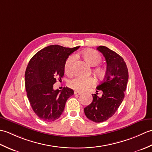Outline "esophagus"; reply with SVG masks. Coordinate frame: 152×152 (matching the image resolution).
<instances>
[{"mask_svg":"<svg viewBox=\"0 0 152 152\" xmlns=\"http://www.w3.org/2000/svg\"><path fill=\"white\" fill-rule=\"evenodd\" d=\"M81 94H82V92L77 91H74V95H81Z\"/></svg>","mask_w":152,"mask_h":152,"instance_id":"esophagus-1","label":"esophagus"}]
</instances>
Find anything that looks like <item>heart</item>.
<instances>
[{"mask_svg": "<svg viewBox=\"0 0 152 152\" xmlns=\"http://www.w3.org/2000/svg\"><path fill=\"white\" fill-rule=\"evenodd\" d=\"M83 59L90 66H94L97 65L102 61V57L99 53L94 50H86L80 53ZM74 61V56H70L66 59L64 64V70L66 74L72 72V66ZM95 76L100 80L103 79L106 75V69L104 67H97L94 69ZM95 84V80L93 77H83L76 76L69 80L68 85L70 88L75 89L76 91H82L87 88Z\"/></svg>", "mask_w": 152, "mask_h": 152, "instance_id": "obj_1", "label": "heart"}]
</instances>
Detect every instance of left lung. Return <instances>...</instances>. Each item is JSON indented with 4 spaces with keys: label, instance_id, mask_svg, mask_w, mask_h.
<instances>
[{
    "label": "left lung",
    "instance_id": "8db88e82",
    "mask_svg": "<svg viewBox=\"0 0 152 152\" xmlns=\"http://www.w3.org/2000/svg\"><path fill=\"white\" fill-rule=\"evenodd\" d=\"M96 49L105 57L106 75L103 82L96 87L98 91H102V96H99L98 93L92 94L93 101L84 108V112L90 120L100 123L111 118L121 104L129 73L126 63L119 55L106 46H100Z\"/></svg>",
    "mask_w": 152,
    "mask_h": 152
}]
</instances>
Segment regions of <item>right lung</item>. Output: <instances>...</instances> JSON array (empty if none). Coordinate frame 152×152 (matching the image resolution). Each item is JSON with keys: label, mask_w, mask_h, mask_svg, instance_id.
Segmentation results:
<instances>
[{"label": "right lung", "mask_w": 152, "mask_h": 152, "mask_svg": "<svg viewBox=\"0 0 152 152\" xmlns=\"http://www.w3.org/2000/svg\"><path fill=\"white\" fill-rule=\"evenodd\" d=\"M79 48L51 45L38 51L28 63L25 74L27 95L33 111L42 120L51 122L59 118L67 99L74 94L67 87L55 90L53 84L57 78L61 80L66 59Z\"/></svg>", "instance_id": "obj_1"}]
</instances>
